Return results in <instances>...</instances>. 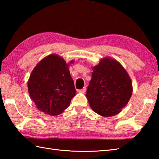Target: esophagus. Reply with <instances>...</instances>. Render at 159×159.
<instances>
[{
	"mask_svg": "<svg viewBox=\"0 0 159 159\" xmlns=\"http://www.w3.org/2000/svg\"><path fill=\"white\" fill-rule=\"evenodd\" d=\"M86 92V87H84L82 89H80V90H78V92L79 93H85Z\"/></svg>",
	"mask_w": 159,
	"mask_h": 159,
	"instance_id": "34e87169",
	"label": "esophagus"
}]
</instances>
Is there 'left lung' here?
<instances>
[{"instance_id":"obj_1","label":"left lung","mask_w":159,"mask_h":159,"mask_svg":"<svg viewBox=\"0 0 159 159\" xmlns=\"http://www.w3.org/2000/svg\"><path fill=\"white\" fill-rule=\"evenodd\" d=\"M86 97L92 109L101 116L120 113L129 101L133 85L126 70L117 60L105 57L92 67Z\"/></svg>"}]
</instances>
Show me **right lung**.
<instances>
[{
    "instance_id": "add662e5",
    "label": "right lung",
    "mask_w": 159,
    "mask_h": 159,
    "mask_svg": "<svg viewBox=\"0 0 159 159\" xmlns=\"http://www.w3.org/2000/svg\"><path fill=\"white\" fill-rule=\"evenodd\" d=\"M72 63L73 60L70 62ZM70 63L52 54L42 59L33 70L27 83L28 91L30 98L42 112L55 116L70 106L76 94Z\"/></svg>"
}]
</instances>
